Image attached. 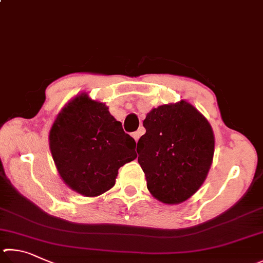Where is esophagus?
<instances>
[{
	"instance_id": "34e87169",
	"label": "esophagus",
	"mask_w": 263,
	"mask_h": 263,
	"mask_svg": "<svg viewBox=\"0 0 263 263\" xmlns=\"http://www.w3.org/2000/svg\"><path fill=\"white\" fill-rule=\"evenodd\" d=\"M141 135H142V133H141V130H137V132H135V133H133L132 134V136L134 137V140L137 142L139 141V139L141 137Z\"/></svg>"
}]
</instances>
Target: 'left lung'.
I'll list each match as a JSON object with an SVG mask.
<instances>
[{"mask_svg":"<svg viewBox=\"0 0 263 263\" xmlns=\"http://www.w3.org/2000/svg\"><path fill=\"white\" fill-rule=\"evenodd\" d=\"M143 126L146 132L136 151L148 190L164 203H181L199 190L209 172L215 146L213 129L194 106L183 100L154 108Z\"/></svg>","mask_w":263,"mask_h":263,"instance_id":"8db88e82","label":"left lung"}]
</instances>
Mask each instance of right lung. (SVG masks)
<instances>
[{"label": "right lung", "mask_w": 263, "mask_h": 263, "mask_svg": "<svg viewBox=\"0 0 263 263\" xmlns=\"http://www.w3.org/2000/svg\"><path fill=\"white\" fill-rule=\"evenodd\" d=\"M49 146L63 181L84 196H98L115 183L118 170L136 158V142L108 107L86 95L72 99L49 132Z\"/></svg>", "instance_id": "1"}]
</instances>
